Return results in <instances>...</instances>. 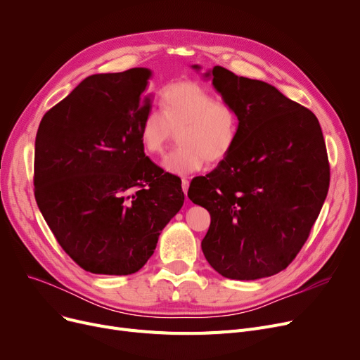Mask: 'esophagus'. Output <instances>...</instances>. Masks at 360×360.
<instances>
[{
    "label": "esophagus",
    "mask_w": 360,
    "mask_h": 360,
    "mask_svg": "<svg viewBox=\"0 0 360 360\" xmlns=\"http://www.w3.org/2000/svg\"><path fill=\"white\" fill-rule=\"evenodd\" d=\"M181 185H182V191H184V194L186 195V193H188V188H190V182H188V179L182 178V181H181Z\"/></svg>",
    "instance_id": "1"
}]
</instances>
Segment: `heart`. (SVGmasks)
Returning <instances> with one entry per match:
<instances>
[{"label":"heart","instance_id":"obj_1","mask_svg":"<svg viewBox=\"0 0 360 360\" xmlns=\"http://www.w3.org/2000/svg\"><path fill=\"white\" fill-rule=\"evenodd\" d=\"M179 147L162 160L167 174L184 176L198 172L207 160L219 162L231 153L239 118L232 105L193 82L172 83L160 91V110H148L140 125L146 151L159 155L174 137Z\"/></svg>","mask_w":360,"mask_h":360}]
</instances>
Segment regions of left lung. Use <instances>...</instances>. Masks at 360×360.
Returning <instances> with one entry per match:
<instances>
[{
	"label": "left lung",
	"instance_id": "obj_1",
	"mask_svg": "<svg viewBox=\"0 0 360 360\" xmlns=\"http://www.w3.org/2000/svg\"><path fill=\"white\" fill-rule=\"evenodd\" d=\"M202 77L239 118L231 153L188 190L212 216L202 254L223 277L274 276L304 247L326 201L330 166L323 131L309 109L266 82L220 65Z\"/></svg>",
	"mask_w": 360,
	"mask_h": 360
}]
</instances>
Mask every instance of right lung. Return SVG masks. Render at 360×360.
<instances>
[{
  "label": "right lung",
  "instance_id": "obj_1",
  "mask_svg": "<svg viewBox=\"0 0 360 360\" xmlns=\"http://www.w3.org/2000/svg\"><path fill=\"white\" fill-rule=\"evenodd\" d=\"M150 79L144 67L89 75L37 128V207L63 250L94 274L139 271L184 204L181 181L140 140Z\"/></svg>",
  "mask_w": 360,
  "mask_h": 360
}]
</instances>
